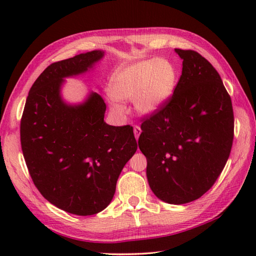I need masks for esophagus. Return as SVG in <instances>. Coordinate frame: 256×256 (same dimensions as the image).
Returning a JSON list of instances; mask_svg holds the SVG:
<instances>
[{
  "label": "esophagus",
  "mask_w": 256,
  "mask_h": 256,
  "mask_svg": "<svg viewBox=\"0 0 256 256\" xmlns=\"http://www.w3.org/2000/svg\"><path fill=\"white\" fill-rule=\"evenodd\" d=\"M133 131H134L135 138L138 140V138H140V132H142V130H140V128L138 126V125H135L134 128H133Z\"/></svg>",
  "instance_id": "34e87169"
}]
</instances>
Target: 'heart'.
Segmentation results:
<instances>
[{
    "label": "heart",
    "mask_w": 256,
    "mask_h": 256,
    "mask_svg": "<svg viewBox=\"0 0 256 256\" xmlns=\"http://www.w3.org/2000/svg\"><path fill=\"white\" fill-rule=\"evenodd\" d=\"M177 77L175 64L164 58H150L125 64L111 78L108 101L112 111L123 116L125 108L118 100L133 99L138 112H156L172 96Z\"/></svg>",
    "instance_id": "1"
}]
</instances>
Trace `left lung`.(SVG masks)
Masks as SVG:
<instances>
[{
  "label": "left lung",
  "instance_id": "left-lung-1",
  "mask_svg": "<svg viewBox=\"0 0 256 256\" xmlns=\"http://www.w3.org/2000/svg\"><path fill=\"white\" fill-rule=\"evenodd\" d=\"M175 52L182 59V76L172 96L140 125L138 148L152 192L167 204H184L208 192L224 170L234 116L214 66L194 50Z\"/></svg>",
  "mask_w": 256,
  "mask_h": 256
}]
</instances>
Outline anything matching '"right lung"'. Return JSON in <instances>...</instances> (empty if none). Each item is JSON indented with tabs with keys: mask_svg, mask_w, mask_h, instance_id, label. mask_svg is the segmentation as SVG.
I'll return each mask as SVG.
<instances>
[{
	"mask_svg": "<svg viewBox=\"0 0 256 256\" xmlns=\"http://www.w3.org/2000/svg\"><path fill=\"white\" fill-rule=\"evenodd\" d=\"M103 56L92 50L48 66L32 86L20 120L22 150L36 188L57 208L77 216L106 208L138 150L130 125L104 122L106 106L99 94L74 106L62 98L64 78L88 72Z\"/></svg>",
	"mask_w": 256,
	"mask_h": 256,
	"instance_id": "right-lung-1",
	"label": "right lung"
}]
</instances>
